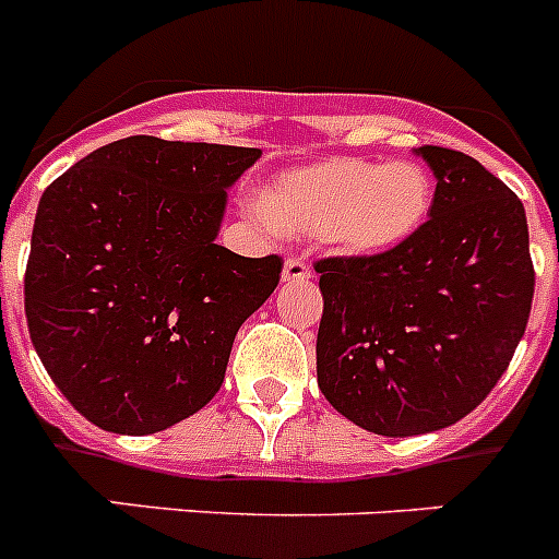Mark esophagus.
Listing matches in <instances>:
<instances>
[{"mask_svg": "<svg viewBox=\"0 0 559 559\" xmlns=\"http://www.w3.org/2000/svg\"><path fill=\"white\" fill-rule=\"evenodd\" d=\"M310 280V265L302 257H288L283 265V283H305Z\"/></svg>", "mask_w": 559, "mask_h": 559, "instance_id": "34e87169", "label": "esophagus"}]
</instances>
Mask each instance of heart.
I'll list each match as a JSON object with an SVG mask.
<instances>
[{"label":"heart","mask_w":559,"mask_h":559,"mask_svg":"<svg viewBox=\"0 0 559 559\" xmlns=\"http://www.w3.org/2000/svg\"><path fill=\"white\" fill-rule=\"evenodd\" d=\"M433 181L417 162L333 156L280 173L257 215L288 237H316L347 257H386L426 226Z\"/></svg>","instance_id":"obj_1"}]
</instances>
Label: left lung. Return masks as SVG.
Returning <instances> with one entry per match:
<instances>
[{
  "label": "left lung",
  "instance_id": "obj_1",
  "mask_svg": "<svg viewBox=\"0 0 559 559\" xmlns=\"http://www.w3.org/2000/svg\"><path fill=\"white\" fill-rule=\"evenodd\" d=\"M437 179L426 226L386 257L316 263L324 313L319 389L380 437H417L473 412L530 322L535 269L515 192L467 153L423 145Z\"/></svg>",
  "mask_w": 559,
  "mask_h": 559
}]
</instances>
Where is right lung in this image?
Listing matches in <instances>:
<instances>
[{
  "mask_svg": "<svg viewBox=\"0 0 559 559\" xmlns=\"http://www.w3.org/2000/svg\"><path fill=\"white\" fill-rule=\"evenodd\" d=\"M257 147L128 136L44 190L24 274L33 347L97 428L165 431L215 397L283 260L215 243Z\"/></svg>",
  "mask_w": 559,
  "mask_h": 559,
  "instance_id": "1",
  "label": "right lung"
}]
</instances>
